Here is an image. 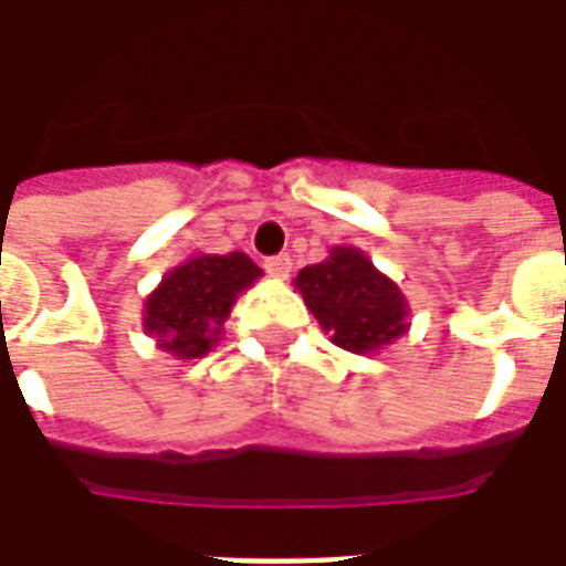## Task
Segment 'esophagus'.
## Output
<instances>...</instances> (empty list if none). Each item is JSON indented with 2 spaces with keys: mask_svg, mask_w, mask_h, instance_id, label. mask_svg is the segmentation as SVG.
Wrapping results in <instances>:
<instances>
[{
  "mask_svg": "<svg viewBox=\"0 0 566 566\" xmlns=\"http://www.w3.org/2000/svg\"><path fill=\"white\" fill-rule=\"evenodd\" d=\"M266 272H270L272 279H287L291 275V258L287 254H279V258H266Z\"/></svg>",
  "mask_w": 566,
  "mask_h": 566,
  "instance_id": "34e87169",
  "label": "esophagus"
}]
</instances>
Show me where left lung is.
I'll use <instances>...</instances> for the list:
<instances>
[{"label": "left lung", "instance_id": "1", "mask_svg": "<svg viewBox=\"0 0 566 566\" xmlns=\"http://www.w3.org/2000/svg\"><path fill=\"white\" fill-rule=\"evenodd\" d=\"M296 291L333 345L373 355L409 333V303L394 279L352 245H333L327 260L296 272Z\"/></svg>", "mask_w": 566, "mask_h": 566}]
</instances>
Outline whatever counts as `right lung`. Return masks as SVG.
Wrapping results in <instances>:
<instances>
[{
    "label": "right lung",
    "mask_w": 566,
    "mask_h": 566,
    "mask_svg": "<svg viewBox=\"0 0 566 566\" xmlns=\"http://www.w3.org/2000/svg\"><path fill=\"white\" fill-rule=\"evenodd\" d=\"M260 275L263 270L242 251L190 254L150 291L142 327L160 352L178 360L206 357L221 343L223 321L230 318L239 294Z\"/></svg>",
    "instance_id": "right-lung-1"
}]
</instances>
